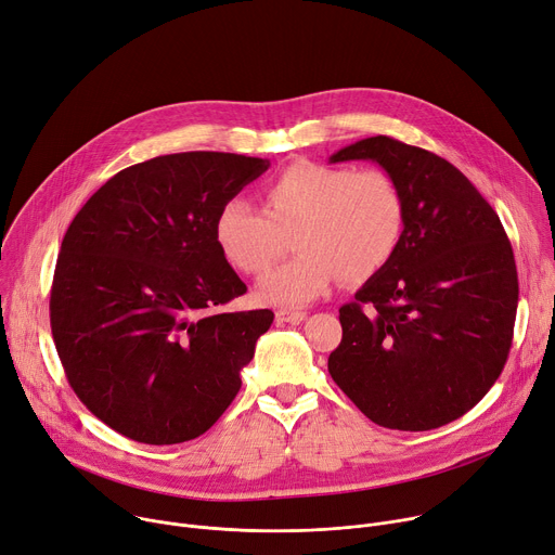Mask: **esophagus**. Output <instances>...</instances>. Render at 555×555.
Masks as SVG:
<instances>
[{
	"mask_svg": "<svg viewBox=\"0 0 555 555\" xmlns=\"http://www.w3.org/2000/svg\"><path fill=\"white\" fill-rule=\"evenodd\" d=\"M278 322H288V324H301L306 320V313L304 311H291V309H280L275 313Z\"/></svg>",
	"mask_w": 555,
	"mask_h": 555,
	"instance_id": "esophagus-1",
	"label": "esophagus"
}]
</instances>
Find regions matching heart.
<instances>
[{"mask_svg": "<svg viewBox=\"0 0 555 555\" xmlns=\"http://www.w3.org/2000/svg\"><path fill=\"white\" fill-rule=\"evenodd\" d=\"M264 209L227 201L216 216V244L244 275H262L288 251L297 258L258 284L273 306H304L326 295L341 278L361 284L395 258L405 229V198L382 169L299 160L269 180Z\"/></svg>", "mask_w": 555, "mask_h": 555, "instance_id": "b5f03b06", "label": "heart"}]
</instances>
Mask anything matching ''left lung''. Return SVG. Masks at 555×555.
I'll return each mask as SVG.
<instances>
[{
	"label": "left lung",
	"instance_id": "obj_1",
	"mask_svg": "<svg viewBox=\"0 0 555 555\" xmlns=\"http://www.w3.org/2000/svg\"><path fill=\"white\" fill-rule=\"evenodd\" d=\"M373 160L405 198L395 258L339 309L328 373L377 425L441 427L501 377L514 337L518 273L501 218L446 158L390 137L357 141L331 163Z\"/></svg>",
	"mask_w": 555,
	"mask_h": 555
}]
</instances>
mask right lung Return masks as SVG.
<instances>
[{
  "label": "right lung",
  "instance_id": "right-lung-1",
  "mask_svg": "<svg viewBox=\"0 0 555 555\" xmlns=\"http://www.w3.org/2000/svg\"><path fill=\"white\" fill-rule=\"evenodd\" d=\"M269 165L224 152L156 156L112 176L70 222L50 291L52 337L77 397L118 435L192 441L235 399L273 313L220 311L246 284L214 227Z\"/></svg>",
  "mask_w": 555,
  "mask_h": 555
}]
</instances>
